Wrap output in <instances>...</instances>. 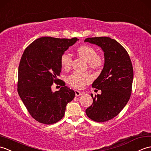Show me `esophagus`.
Listing matches in <instances>:
<instances>
[{"instance_id":"34e87169","label":"esophagus","mask_w":151,"mask_h":151,"mask_svg":"<svg viewBox=\"0 0 151 151\" xmlns=\"http://www.w3.org/2000/svg\"><path fill=\"white\" fill-rule=\"evenodd\" d=\"M75 94H76V97H78V96H81V95H82V93H81V92H80V91H79V90H75Z\"/></svg>"}]
</instances>
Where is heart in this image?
<instances>
[{"label":"heart","instance_id":"1","mask_svg":"<svg viewBox=\"0 0 151 151\" xmlns=\"http://www.w3.org/2000/svg\"><path fill=\"white\" fill-rule=\"evenodd\" d=\"M78 54L88 63L90 68L98 69L103 65L104 59L101 55L97 54L96 49L91 46L84 45L77 50ZM72 63V58L70 53L65 52L61 57V64L65 70L69 69ZM93 78L88 72H74L67 78V83L75 88L81 89L85 85L92 81Z\"/></svg>","mask_w":151,"mask_h":151}]
</instances>
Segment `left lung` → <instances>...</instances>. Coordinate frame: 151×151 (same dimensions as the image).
I'll use <instances>...</instances> for the list:
<instances>
[{"label": "left lung", "instance_id": "1", "mask_svg": "<svg viewBox=\"0 0 151 151\" xmlns=\"http://www.w3.org/2000/svg\"><path fill=\"white\" fill-rule=\"evenodd\" d=\"M101 47L104 52L103 69L92 86L101 90V94L93 97L91 106L86 110L89 118L105 122L114 118L125 106L132 92L133 68L126 50L107 37H89L85 40Z\"/></svg>", "mask_w": 151, "mask_h": 151}]
</instances>
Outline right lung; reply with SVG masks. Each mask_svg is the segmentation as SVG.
Masks as SVG:
<instances>
[{
    "label": "right lung",
    "mask_w": 151,
    "mask_h": 151,
    "mask_svg": "<svg viewBox=\"0 0 151 151\" xmlns=\"http://www.w3.org/2000/svg\"><path fill=\"white\" fill-rule=\"evenodd\" d=\"M78 39L42 37L32 42L20 61L17 91L29 114L39 123L50 125L61 120L66 106L74 98L75 92L58 79L61 72V57ZM53 83L60 84L53 92Z\"/></svg>",
    "instance_id": "1"
}]
</instances>
